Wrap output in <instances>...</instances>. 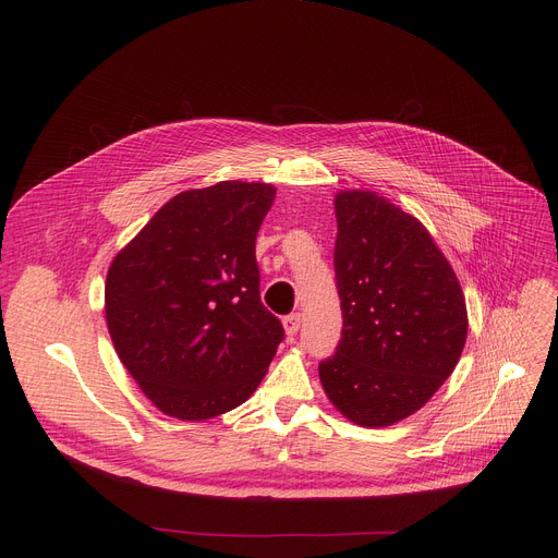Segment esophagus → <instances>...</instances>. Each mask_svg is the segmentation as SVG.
<instances>
[{
  "instance_id": "1",
  "label": "esophagus",
  "mask_w": 558,
  "mask_h": 558,
  "mask_svg": "<svg viewBox=\"0 0 558 558\" xmlns=\"http://www.w3.org/2000/svg\"><path fill=\"white\" fill-rule=\"evenodd\" d=\"M282 326H284V332H287L289 337H294V335L299 332V328H301V314L294 312V314L284 316V318H282Z\"/></svg>"
}]
</instances>
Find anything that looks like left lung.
Segmentation results:
<instances>
[{
	"mask_svg": "<svg viewBox=\"0 0 558 558\" xmlns=\"http://www.w3.org/2000/svg\"><path fill=\"white\" fill-rule=\"evenodd\" d=\"M335 213L343 330L318 377L348 421L387 427L418 412L454 371L465 299L416 217L366 190L339 192Z\"/></svg>",
	"mask_w": 558,
	"mask_h": 558,
	"instance_id": "1",
	"label": "left lung"
}]
</instances>
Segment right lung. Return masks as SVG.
Listing matches in <instances>:
<instances>
[{
	"instance_id": "right-lung-1",
	"label": "right lung",
	"mask_w": 558,
	"mask_h": 558,
	"mask_svg": "<svg viewBox=\"0 0 558 558\" xmlns=\"http://www.w3.org/2000/svg\"><path fill=\"white\" fill-rule=\"evenodd\" d=\"M274 198V185L242 181L181 192L110 264L112 345L171 418L205 421L246 402L284 339L259 301L255 259Z\"/></svg>"
}]
</instances>
